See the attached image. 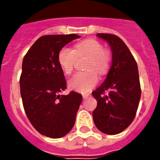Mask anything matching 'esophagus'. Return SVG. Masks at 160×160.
<instances>
[{
    "label": "esophagus",
    "mask_w": 160,
    "mask_h": 160,
    "mask_svg": "<svg viewBox=\"0 0 160 160\" xmlns=\"http://www.w3.org/2000/svg\"><path fill=\"white\" fill-rule=\"evenodd\" d=\"M90 96V94H82V98H84V99H86V98H87Z\"/></svg>",
    "instance_id": "34e87169"
}]
</instances>
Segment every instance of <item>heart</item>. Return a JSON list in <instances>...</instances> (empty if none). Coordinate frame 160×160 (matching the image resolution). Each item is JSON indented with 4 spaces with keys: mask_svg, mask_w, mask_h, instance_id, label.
Masks as SVG:
<instances>
[{
    "mask_svg": "<svg viewBox=\"0 0 160 160\" xmlns=\"http://www.w3.org/2000/svg\"><path fill=\"white\" fill-rule=\"evenodd\" d=\"M82 55H87L86 69L87 71H79L69 80V87L72 90L81 93L89 92L98 82L96 71L103 74L108 70L111 63V53L99 42L94 39H87L79 42L74 49L64 46L58 54V62L62 71L70 74L73 71L76 58Z\"/></svg>",
    "mask_w": 160,
    "mask_h": 160,
    "instance_id": "1",
    "label": "heart"
}]
</instances>
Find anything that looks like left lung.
Instances as JSON below:
<instances>
[{
    "mask_svg": "<svg viewBox=\"0 0 160 160\" xmlns=\"http://www.w3.org/2000/svg\"><path fill=\"white\" fill-rule=\"evenodd\" d=\"M110 45L112 63L105 81L92 95L98 105L93 111L96 128L104 134L117 135L135 118L141 97L138 66L128 47L118 36L98 33ZM105 91H109L107 96Z\"/></svg>",
    "mask_w": 160,
    "mask_h": 160,
    "instance_id": "left-lung-1",
    "label": "left lung"
}]
</instances>
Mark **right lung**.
Masks as SVG:
<instances>
[{"label": "right lung", "mask_w": 160, "mask_h": 160, "mask_svg": "<svg viewBox=\"0 0 160 160\" xmlns=\"http://www.w3.org/2000/svg\"><path fill=\"white\" fill-rule=\"evenodd\" d=\"M77 34L46 35L33 43L24 57L20 87L25 114L32 127L53 138L65 136L75 123L82 97L66 89V82L58 62V54Z\"/></svg>", "instance_id": "add662e5"}]
</instances>
